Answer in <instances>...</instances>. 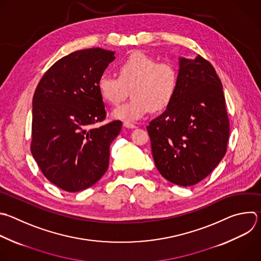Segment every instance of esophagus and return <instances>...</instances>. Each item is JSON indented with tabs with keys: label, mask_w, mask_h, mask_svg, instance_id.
Here are the masks:
<instances>
[{
	"label": "esophagus",
	"mask_w": 261,
	"mask_h": 261,
	"mask_svg": "<svg viewBox=\"0 0 261 261\" xmlns=\"http://www.w3.org/2000/svg\"><path fill=\"white\" fill-rule=\"evenodd\" d=\"M124 126H125L126 128H128V129H134V128H136V126H135L134 124L129 123V122H124Z\"/></svg>",
	"instance_id": "34e87169"
}]
</instances>
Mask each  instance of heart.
<instances>
[{
	"mask_svg": "<svg viewBox=\"0 0 261 261\" xmlns=\"http://www.w3.org/2000/svg\"><path fill=\"white\" fill-rule=\"evenodd\" d=\"M119 76L102 73L97 89L103 101L118 106L131 90L133 98L116 109L112 117L124 122H136L152 110L163 111L174 98L178 85V72L171 62L161 61L143 52L136 51L117 64Z\"/></svg>",
	"mask_w": 261,
	"mask_h": 261,
	"instance_id": "b5f03b06",
	"label": "heart"
}]
</instances>
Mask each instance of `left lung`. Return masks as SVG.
<instances>
[{
    "label": "left lung",
    "instance_id": "left-lung-1",
    "mask_svg": "<svg viewBox=\"0 0 261 261\" xmlns=\"http://www.w3.org/2000/svg\"><path fill=\"white\" fill-rule=\"evenodd\" d=\"M146 129L155 167L168 181L191 187L215 169L226 152L229 122L221 81L208 60L179 58L176 94Z\"/></svg>",
    "mask_w": 261,
    "mask_h": 261
}]
</instances>
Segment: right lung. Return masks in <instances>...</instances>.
Masks as SVG:
<instances>
[{"instance_id":"add662e5","label":"right lung","mask_w":261,"mask_h":261,"mask_svg":"<svg viewBox=\"0 0 261 261\" xmlns=\"http://www.w3.org/2000/svg\"><path fill=\"white\" fill-rule=\"evenodd\" d=\"M115 58L101 48L72 52L45 72L35 91L32 154L44 176L65 192L92 187L109 168L122 122L93 125L107 116L97 82Z\"/></svg>"}]
</instances>
